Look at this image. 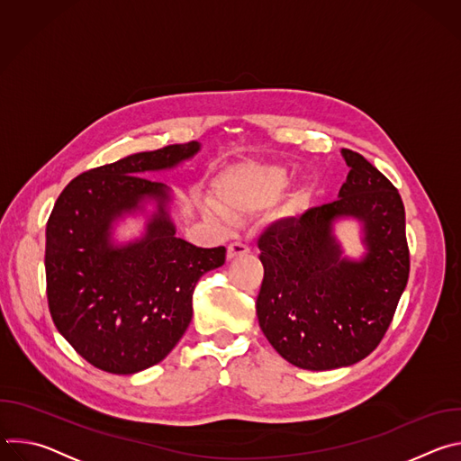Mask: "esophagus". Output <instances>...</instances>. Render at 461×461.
Masks as SVG:
<instances>
[{"label": "esophagus", "instance_id": "34e87169", "mask_svg": "<svg viewBox=\"0 0 461 461\" xmlns=\"http://www.w3.org/2000/svg\"><path fill=\"white\" fill-rule=\"evenodd\" d=\"M249 251V248H248V244H244V242H231L230 246H228V251H226V257L231 260V258H235V257H240V255H246Z\"/></svg>", "mask_w": 461, "mask_h": 461}]
</instances>
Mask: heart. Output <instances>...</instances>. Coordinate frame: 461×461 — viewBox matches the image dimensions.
<instances>
[{
	"mask_svg": "<svg viewBox=\"0 0 461 461\" xmlns=\"http://www.w3.org/2000/svg\"><path fill=\"white\" fill-rule=\"evenodd\" d=\"M292 182V171L279 164H240L230 167L215 184V204L203 210L215 221H239L274 204Z\"/></svg>",
	"mask_w": 461,
	"mask_h": 461,
	"instance_id": "b5f03b06",
	"label": "heart"
}]
</instances>
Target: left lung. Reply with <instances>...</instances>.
Returning a JSON list of instances; mask_svg holds the SVG:
<instances>
[{
  "instance_id": "left-lung-1",
  "label": "left lung",
  "mask_w": 461,
  "mask_h": 461,
  "mask_svg": "<svg viewBox=\"0 0 461 461\" xmlns=\"http://www.w3.org/2000/svg\"><path fill=\"white\" fill-rule=\"evenodd\" d=\"M339 199L286 219L260 235L265 267L257 295L260 330L292 365L332 370L365 359L381 343L409 281L405 208L398 189L356 151ZM364 224L367 253L342 257L333 222Z\"/></svg>"
}]
</instances>
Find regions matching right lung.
I'll use <instances>...</instances> for the list:
<instances>
[{"label":"right lung","mask_w":461,"mask_h":461,"mask_svg":"<svg viewBox=\"0 0 461 461\" xmlns=\"http://www.w3.org/2000/svg\"><path fill=\"white\" fill-rule=\"evenodd\" d=\"M201 149L173 144L89 169L59 193L45 230V277L58 332L93 366L137 374L160 363L193 315V290L224 265L226 248L176 237L169 189L142 175L171 169ZM158 203L142 240L114 247L112 222Z\"/></svg>","instance_id":"right-lung-1"}]
</instances>
